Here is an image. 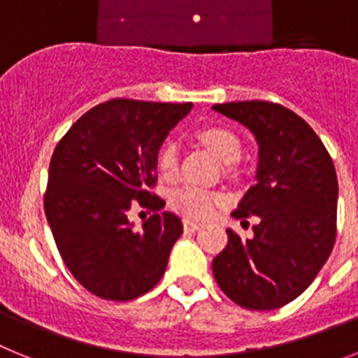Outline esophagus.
Here are the masks:
<instances>
[{
  "label": "esophagus",
  "mask_w": 358,
  "mask_h": 358,
  "mask_svg": "<svg viewBox=\"0 0 358 358\" xmlns=\"http://www.w3.org/2000/svg\"><path fill=\"white\" fill-rule=\"evenodd\" d=\"M182 226H185V229L189 231V233H195V231L202 229L201 222H197V220H189V218H186L185 222H182Z\"/></svg>",
  "instance_id": "esophagus-1"
}]
</instances>
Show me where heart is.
Listing matches in <instances>:
<instances>
[{
    "mask_svg": "<svg viewBox=\"0 0 358 358\" xmlns=\"http://www.w3.org/2000/svg\"><path fill=\"white\" fill-rule=\"evenodd\" d=\"M199 138L222 163H235L240 157V141L235 134L224 127H204L199 132ZM177 145L173 141H166L157 154V170L161 176L172 177L177 172ZM169 202L172 210L189 218H206L217 210L220 204V197L202 186L186 185L181 188L172 189L169 195Z\"/></svg>",
    "mask_w": 358,
    "mask_h": 358,
    "instance_id": "obj_1",
    "label": "heart"
}]
</instances>
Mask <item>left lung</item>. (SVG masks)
I'll return each instance as SVG.
<instances>
[{
    "mask_svg": "<svg viewBox=\"0 0 358 358\" xmlns=\"http://www.w3.org/2000/svg\"><path fill=\"white\" fill-rule=\"evenodd\" d=\"M211 109L255 136V186L233 217L260 218L252 238L227 229L229 242L213 260V276L243 308H280L308 289L334 249L339 197L334 161L308 123L280 103L252 100Z\"/></svg>",
    "mask_w": 358,
    "mask_h": 358,
    "instance_id": "1",
    "label": "left lung"
}]
</instances>
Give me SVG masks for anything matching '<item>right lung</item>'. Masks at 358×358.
Segmentation results:
<instances>
[{"mask_svg":"<svg viewBox=\"0 0 358 358\" xmlns=\"http://www.w3.org/2000/svg\"><path fill=\"white\" fill-rule=\"evenodd\" d=\"M194 103L109 100L82 115L53 150L44 213L66 267L84 289L129 301L156 287L182 222L154 213L134 229L132 201L163 210L157 154Z\"/></svg>","mask_w":358,"mask_h":358,"instance_id":"1","label":"right lung"}]
</instances>
